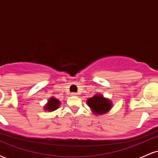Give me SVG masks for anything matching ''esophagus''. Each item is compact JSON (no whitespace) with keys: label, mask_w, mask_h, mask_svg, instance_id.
<instances>
[{"label":"esophagus","mask_w":158,"mask_h":158,"mask_svg":"<svg viewBox=\"0 0 158 158\" xmlns=\"http://www.w3.org/2000/svg\"><path fill=\"white\" fill-rule=\"evenodd\" d=\"M71 96H73V97H76V96H77V93H71Z\"/></svg>","instance_id":"esophagus-1"}]
</instances>
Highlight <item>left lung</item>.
Here are the masks:
<instances>
[{
  "mask_svg": "<svg viewBox=\"0 0 158 158\" xmlns=\"http://www.w3.org/2000/svg\"><path fill=\"white\" fill-rule=\"evenodd\" d=\"M87 105L95 115H102L111 109L112 102L109 99L103 97L102 94H95L87 100Z\"/></svg>",
  "mask_w": 158,
  "mask_h": 158,
  "instance_id": "obj_1",
  "label": "left lung"
}]
</instances>
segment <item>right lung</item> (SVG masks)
<instances>
[{
  "instance_id": "add662e5",
  "label": "right lung",
  "mask_w": 158,
  "mask_h": 158,
  "mask_svg": "<svg viewBox=\"0 0 158 158\" xmlns=\"http://www.w3.org/2000/svg\"><path fill=\"white\" fill-rule=\"evenodd\" d=\"M60 105V101L52 97L48 99V102L44 107V110H48V111H53V110H56L57 108H59Z\"/></svg>"
}]
</instances>
